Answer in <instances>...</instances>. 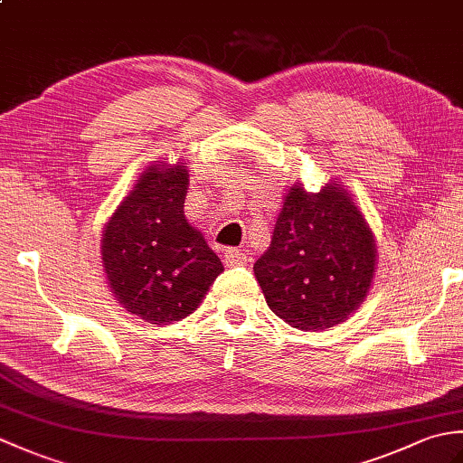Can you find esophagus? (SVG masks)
<instances>
[{
  "label": "esophagus",
  "instance_id": "34e87169",
  "mask_svg": "<svg viewBox=\"0 0 463 463\" xmlns=\"http://www.w3.org/2000/svg\"><path fill=\"white\" fill-rule=\"evenodd\" d=\"M247 254L239 249H226L224 250V264L226 267H244L247 264Z\"/></svg>",
  "mask_w": 463,
  "mask_h": 463
}]
</instances>
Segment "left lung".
Masks as SVG:
<instances>
[{"label":"left lung","mask_w":463,"mask_h":463,"mask_svg":"<svg viewBox=\"0 0 463 463\" xmlns=\"http://www.w3.org/2000/svg\"><path fill=\"white\" fill-rule=\"evenodd\" d=\"M376 241L336 181L320 193L292 184L254 274L270 310L300 330L332 328L366 298Z\"/></svg>","instance_id":"8db88e82"}]
</instances>
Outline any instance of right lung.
Wrapping results in <instances>:
<instances>
[{"label": "right lung", "mask_w": 463, "mask_h": 463, "mask_svg": "<svg viewBox=\"0 0 463 463\" xmlns=\"http://www.w3.org/2000/svg\"><path fill=\"white\" fill-rule=\"evenodd\" d=\"M186 189L184 163H153L105 224L101 260L109 288L127 312L145 322L189 317L224 270L184 219Z\"/></svg>", "instance_id": "right-lung-1"}]
</instances>
